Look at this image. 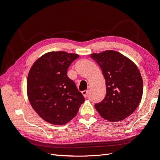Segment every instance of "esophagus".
<instances>
[{
	"instance_id": "esophagus-1",
	"label": "esophagus",
	"mask_w": 160,
	"mask_h": 160,
	"mask_svg": "<svg viewBox=\"0 0 160 160\" xmlns=\"http://www.w3.org/2000/svg\"><path fill=\"white\" fill-rule=\"evenodd\" d=\"M82 94L83 95L85 98H87V97H88V90L83 91H82Z\"/></svg>"
}]
</instances>
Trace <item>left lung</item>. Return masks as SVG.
I'll return each mask as SVG.
<instances>
[{
  "instance_id": "1",
  "label": "left lung",
  "mask_w": 160,
  "mask_h": 160,
  "mask_svg": "<svg viewBox=\"0 0 160 160\" xmlns=\"http://www.w3.org/2000/svg\"><path fill=\"white\" fill-rule=\"evenodd\" d=\"M91 57L101 67L106 83V95L95 108L103 118L119 122L136 109L143 94V80L133 62L120 52L105 51Z\"/></svg>"
}]
</instances>
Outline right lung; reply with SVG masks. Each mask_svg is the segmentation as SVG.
<instances>
[{
	"mask_svg": "<svg viewBox=\"0 0 160 160\" xmlns=\"http://www.w3.org/2000/svg\"><path fill=\"white\" fill-rule=\"evenodd\" d=\"M79 57L64 51L49 52L40 57L28 72V100L48 123L61 125L69 122L85 101L74 81L67 76V69Z\"/></svg>",
	"mask_w": 160,
	"mask_h": 160,
	"instance_id": "add662e5",
	"label": "right lung"
}]
</instances>
